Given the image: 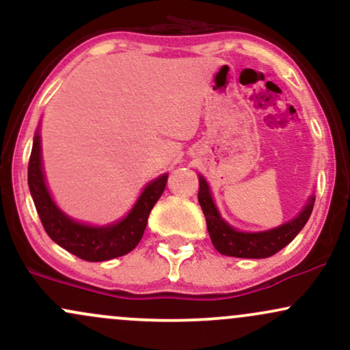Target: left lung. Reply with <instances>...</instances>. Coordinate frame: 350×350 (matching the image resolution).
<instances>
[{"label": "left lung", "instance_id": "left-lung-1", "mask_svg": "<svg viewBox=\"0 0 350 350\" xmlns=\"http://www.w3.org/2000/svg\"><path fill=\"white\" fill-rule=\"evenodd\" d=\"M198 198L204 215H206L207 230L215 250L222 255L237 256V258H268V256L278 253L281 248L286 247L299 234L301 228L306 226L309 215L312 212V206H314V198H311L304 211L291 222L268 232L245 234V232H237L235 228L227 226L220 219L204 178H199Z\"/></svg>", "mask_w": 350, "mask_h": 350}]
</instances>
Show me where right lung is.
<instances>
[{
  "label": "right lung",
  "mask_w": 350,
  "mask_h": 350,
  "mask_svg": "<svg viewBox=\"0 0 350 350\" xmlns=\"http://www.w3.org/2000/svg\"><path fill=\"white\" fill-rule=\"evenodd\" d=\"M167 174L148 184L131 212L115 226L88 227L74 222L52 202L47 192L41 167V142L39 133L34 136L29 166H27V184L33 196L36 211L41 219L44 230L55 243L74 253L87 262H105L130 253L139 243L146 228L151 208L161 198L166 189Z\"/></svg>",
  "instance_id": "right-lung-1"
}]
</instances>
